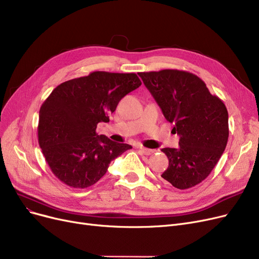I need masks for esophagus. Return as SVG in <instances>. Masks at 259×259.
<instances>
[{
  "instance_id": "1",
  "label": "esophagus",
  "mask_w": 259,
  "mask_h": 259,
  "mask_svg": "<svg viewBox=\"0 0 259 259\" xmlns=\"http://www.w3.org/2000/svg\"><path fill=\"white\" fill-rule=\"evenodd\" d=\"M139 151L141 152V154H145V155H150V154L154 153V150L148 149V148H144V147H141V148L139 149Z\"/></svg>"
}]
</instances>
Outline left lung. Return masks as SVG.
<instances>
[{
    "label": "left lung",
    "mask_w": 259,
    "mask_h": 259,
    "mask_svg": "<svg viewBox=\"0 0 259 259\" xmlns=\"http://www.w3.org/2000/svg\"><path fill=\"white\" fill-rule=\"evenodd\" d=\"M180 136L179 148H164L169 165L162 177L179 190L199 184L226 148L229 128L225 104L202 80L179 69L138 73Z\"/></svg>",
    "instance_id": "8db88e82"
}]
</instances>
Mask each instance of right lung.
<instances>
[{
    "label": "right lung",
    "instance_id": "1",
    "mask_svg": "<svg viewBox=\"0 0 259 259\" xmlns=\"http://www.w3.org/2000/svg\"><path fill=\"white\" fill-rule=\"evenodd\" d=\"M141 85L134 73L93 72L59 84L40 107L38 144L52 174L85 189L106 174L112 159L132 147L96 133L119 102Z\"/></svg>",
    "mask_w": 259,
    "mask_h": 259
}]
</instances>
